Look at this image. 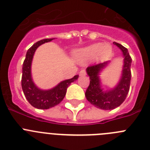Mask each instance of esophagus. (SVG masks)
I'll use <instances>...</instances> for the list:
<instances>
[{"mask_svg":"<svg viewBox=\"0 0 150 150\" xmlns=\"http://www.w3.org/2000/svg\"><path fill=\"white\" fill-rule=\"evenodd\" d=\"M86 72L85 71L84 69L81 70V71H79V76H86Z\"/></svg>","mask_w":150,"mask_h":150,"instance_id":"esophagus-1","label":"esophagus"}]
</instances>
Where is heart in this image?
<instances>
[{"mask_svg":"<svg viewBox=\"0 0 150 150\" xmlns=\"http://www.w3.org/2000/svg\"><path fill=\"white\" fill-rule=\"evenodd\" d=\"M111 52L112 47L109 43H94L76 50L74 57L76 60L83 62L93 60L96 57L99 59H106Z\"/></svg>","mask_w":150,"mask_h":150,"instance_id":"heart-1","label":"heart"}]
</instances>
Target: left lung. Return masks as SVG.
<instances>
[{
    "mask_svg": "<svg viewBox=\"0 0 150 150\" xmlns=\"http://www.w3.org/2000/svg\"><path fill=\"white\" fill-rule=\"evenodd\" d=\"M113 44L122 50L123 54V65L120 81L113 88L104 90L102 88L100 74L108 65L110 62L92 65L86 68L90 78V84L86 91V99L92 105L101 110H112L121 105L126 98L131 83V66L132 59L128 50L122 45L113 42Z\"/></svg>",
    "mask_w": 150,
    "mask_h": 150,
    "instance_id": "obj_1",
    "label": "left lung"
}]
</instances>
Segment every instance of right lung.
Here are the masks:
<instances>
[{"instance_id": "obj_1", "label": "right lung", "mask_w": 150, "mask_h": 150, "mask_svg": "<svg viewBox=\"0 0 150 150\" xmlns=\"http://www.w3.org/2000/svg\"><path fill=\"white\" fill-rule=\"evenodd\" d=\"M55 38L43 39L34 43L26 53L25 59L22 65V88L28 101L35 108L41 110L50 109L61 103L66 95L67 87L71 83L76 81L79 75L71 79L63 80L56 86L47 90L38 88L34 83L31 76V64L36 50L40 45L50 42Z\"/></svg>"}]
</instances>
